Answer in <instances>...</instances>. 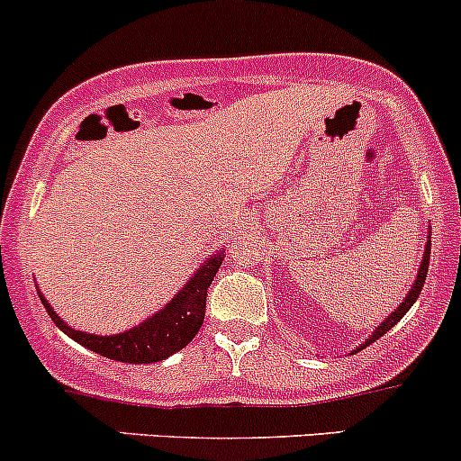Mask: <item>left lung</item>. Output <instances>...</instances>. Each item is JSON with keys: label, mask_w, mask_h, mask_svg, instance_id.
Returning a JSON list of instances; mask_svg holds the SVG:
<instances>
[{"label": "left lung", "mask_w": 461, "mask_h": 461, "mask_svg": "<svg viewBox=\"0 0 461 461\" xmlns=\"http://www.w3.org/2000/svg\"><path fill=\"white\" fill-rule=\"evenodd\" d=\"M429 259H430V237H429V240H426V246H424V258H421L420 268H417V279H415V284H412V286H411V291L406 293V297H404V300H402L400 306H397L395 311H393L391 315H388L386 320H384L382 324H379L377 329L373 330L371 337H368V339L364 341V344H359L357 348L353 350V353H357V350L366 348V346H368V344H373L375 339H379V337H382L384 333H388V330H391L393 326H395L397 321H400L402 317L406 315L408 308H411L412 303L417 302V297H420V293H421V286H424V279H426V275H429Z\"/></svg>", "instance_id": "left-lung-1"}]
</instances>
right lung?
<instances>
[{"instance_id": "add662e5", "label": "right lung", "mask_w": 461, "mask_h": 461, "mask_svg": "<svg viewBox=\"0 0 461 461\" xmlns=\"http://www.w3.org/2000/svg\"><path fill=\"white\" fill-rule=\"evenodd\" d=\"M221 258H224V250L211 255L193 273L186 286L166 303L161 311L146 317L141 324L117 335H93L84 333V330H75L73 326H68L57 315L53 306L46 302L44 293H40V300L44 303L46 311H49L50 320L55 321L57 329L68 335L70 339L77 341V344H82L84 348L99 353L102 357L115 359V362L155 364L191 344L193 337L202 329L203 312H206V293L212 277H215L221 262H224Z\"/></svg>"}]
</instances>
